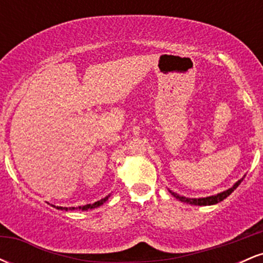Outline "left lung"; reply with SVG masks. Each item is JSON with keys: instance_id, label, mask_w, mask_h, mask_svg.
<instances>
[{"instance_id": "left-lung-1", "label": "left lung", "mask_w": 263, "mask_h": 263, "mask_svg": "<svg viewBox=\"0 0 263 263\" xmlns=\"http://www.w3.org/2000/svg\"><path fill=\"white\" fill-rule=\"evenodd\" d=\"M242 179H243V178H242ZM242 179H240L237 183H235L232 188L225 190V192L220 193V194H218V195H213V197H208V198L189 199V198H185V197H180V195L176 194V193H172V192L171 193H172V195H173V197H176L178 200L183 201V203H188V204H192V205H200V206H201V205H214L216 203H220V201H222L225 198H228L229 195H230L231 193L234 192V190L236 189L238 185H240V183L242 182Z\"/></svg>"}]
</instances>
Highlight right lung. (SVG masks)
<instances>
[{
    "mask_svg": "<svg viewBox=\"0 0 263 263\" xmlns=\"http://www.w3.org/2000/svg\"><path fill=\"white\" fill-rule=\"evenodd\" d=\"M108 199V197H106V198H104V199H101V200H99V201H96V203H93V204H87V205H83V206H79L78 208V209L79 210H87V209H93V208H98V206H100V205H102L105 203V201H106ZM58 208V209H60V210H74L75 208H62V206H57Z\"/></svg>",
    "mask_w": 263,
    "mask_h": 263,
    "instance_id": "add662e5",
    "label": "right lung"
}]
</instances>
